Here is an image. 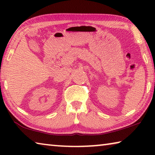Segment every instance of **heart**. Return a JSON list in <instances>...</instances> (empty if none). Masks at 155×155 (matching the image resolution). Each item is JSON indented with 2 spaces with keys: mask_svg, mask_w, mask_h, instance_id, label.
<instances>
[{
  "mask_svg": "<svg viewBox=\"0 0 155 155\" xmlns=\"http://www.w3.org/2000/svg\"><path fill=\"white\" fill-rule=\"evenodd\" d=\"M14 76L15 77H20V75H18V72H14ZM13 75H11V76H9V77H12Z\"/></svg>",
  "mask_w": 155,
  "mask_h": 155,
  "instance_id": "obj_1",
  "label": "heart"
}]
</instances>
